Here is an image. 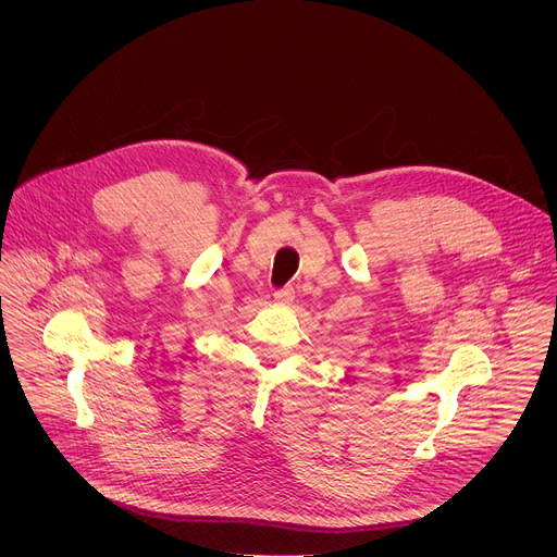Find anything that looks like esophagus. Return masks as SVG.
<instances>
[{
    "mask_svg": "<svg viewBox=\"0 0 557 557\" xmlns=\"http://www.w3.org/2000/svg\"><path fill=\"white\" fill-rule=\"evenodd\" d=\"M273 297H275V301H277V304H284V306H286V304H290V301L295 299V290H293L290 286H284V288L275 290V295H273Z\"/></svg>",
    "mask_w": 557,
    "mask_h": 557,
    "instance_id": "34e87169",
    "label": "esophagus"
}]
</instances>
